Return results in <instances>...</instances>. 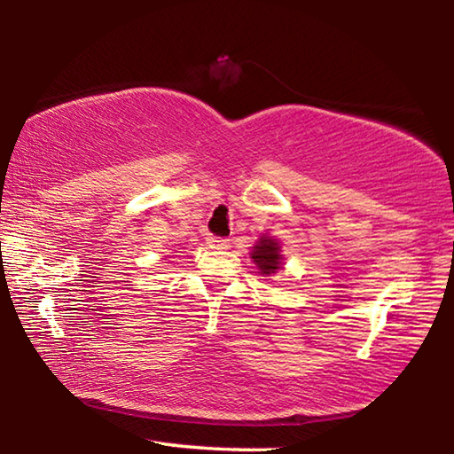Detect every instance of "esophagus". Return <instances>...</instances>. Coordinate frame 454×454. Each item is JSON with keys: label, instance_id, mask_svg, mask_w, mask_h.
I'll return each instance as SVG.
<instances>
[{"label": "esophagus", "instance_id": "1", "mask_svg": "<svg viewBox=\"0 0 454 454\" xmlns=\"http://www.w3.org/2000/svg\"><path fill=\"white\" fill-rule=\"evenodd\" d=\"M206 246L212 250H226V248H230V240H226V238H220V236H208L206 238Z\"/></svg>", "mask_w": 454, "mask_h": 454}]
</instances>
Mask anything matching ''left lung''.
<instances>
[{
	"label": "left lung",
	"instance_id": "left-lung-1",
	"mask_svg": "<svg viewBox=\"0 0 454 454\" xmlns=\"http://www.w3.org/2000/svg\"><path fill=\"white\" fill-rule=\"evenodd\" d=\"M252 260H254L262 274H274L278 268H282L278 242L268 236H262L260 242L254 246V250H252Z\"/></svg>",
	"mask_w": 454,
	"mask_h": 454
}]
</instances>
